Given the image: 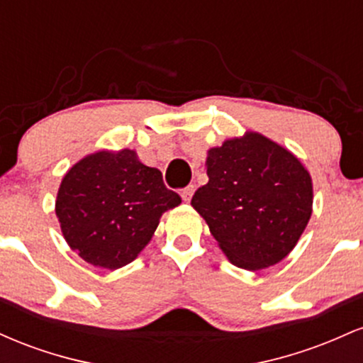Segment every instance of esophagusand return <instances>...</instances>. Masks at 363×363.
<instances>
[{
  "instance_id": "34e87169",
  "label": "esophagus",
  "mask_w": 363,
  "mask_h": 363,
  "mask_svg": "<svg viewBox=\"0 0 363 363\" xmlns=\"http://www.w3.org/2000/svg\"><path fill=\"white\" fill-rule=\"evenodd\" d=\"M193 194H194V186L193 184H189L181 191V196H182V199H184V201H191Z\"/></svg>"
}]
</instances>
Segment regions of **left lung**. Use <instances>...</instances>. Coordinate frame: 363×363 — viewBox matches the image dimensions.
I'll use <instances>...</instances> for the list:
<instances>
[{"mask_svg": "<svg viewBox=\"0 0 363 363\" xmlns=\"http://www.w3.org/2000/svg\"><path fill=\"white\" fill-rule=\"evenodd\" d=\"M206 174L191 205L228 261L259 272L289 256L312 215V179L302 162L247 131L208 150Z\"/></svg>", "mask_w": 363, "mask_h": 363, "instance_id": "left-lung-1", "label": "left lung"}]
</instances>
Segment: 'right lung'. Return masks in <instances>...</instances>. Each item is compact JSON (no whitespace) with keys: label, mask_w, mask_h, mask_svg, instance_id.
<instances>
[{"label":"right lung","mask_w":363,"mask_h":363,"mask_svg":"<svg viewBox=\"0 0 363 363\" xmlns=\"http://www.w3.org/2000/svg\"><path fill=\"white\" fill-rule=\"evenodd\" d=\"M181 205L162 172L135 150H101L83 157L62 177L56 216L69 247L82 259L118 269L138 257L160 216Z\"/></svg>","instance_id":"1"}]
</instances>
